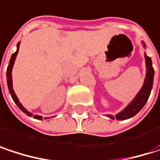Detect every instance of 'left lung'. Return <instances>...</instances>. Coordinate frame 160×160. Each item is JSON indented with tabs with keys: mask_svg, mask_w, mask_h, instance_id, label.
Listing matches in <instances>:
<instances>
[{
	"mask_svg": "<svg viewBox=\"0 0 160 160\" xmlns=\"http://www.w3.org/2000/svg\"><path fill=\"white\" fill-rule=\"evenodd\" d=\"M144 46L145 44L144 43ZM144 57H145V63H146V76L144 79V82L141 91L138 92V94L136 95V97L132 100V102L120 113L117 114L115 117L111 115H108L110 118L115 119L117 118L118 120H124V119H128L130 118H132L133 116H135L138 112L140 111L144 107L145 103L147 102L152 87H153V80H154V68L152 67V60L149 56H147L144 53Z\"/></svg>",
	"mask_w": 160,
	"mask_h": 160,
	"instance_id": "8db88e82",
	"label": "left lung"
}]
</instances>
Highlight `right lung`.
Returning <instances> with one entry per match:
<instances>
[{
    "label": "right lung",
    "mask_w": 160,
    "mask_h": 160,
    "mask_svg": "<svg viewBox=\"0 0 160 160\" xmlns=\"http://www.w3.org/2000/svg\"><path fill=\"white\" fill-rule=\"evenodd\" d=\"M18 50H19V42L17 43V51H16V52H14V53L12 54V56H11V59H10V62H9V65H8V68H7V71H6V78H7L8 90H9V92H10V94H11V96H12L13 100L15 101V103L16 104V106H17V107L22 110V111L24 112L25 114H27L28 116H32V114H31V113H29V112L27 111V109H26V108H23V106L20 104V102H19L18 98L16 97V93H15V92H14V90H13V82H12V69H13V66H14V64H15V60H16V55H17ZM33 118H37V119H42V116H37V115L33 116Z\"/></svg>",
    "instance_id": "add662e5"
}]
</instances>
